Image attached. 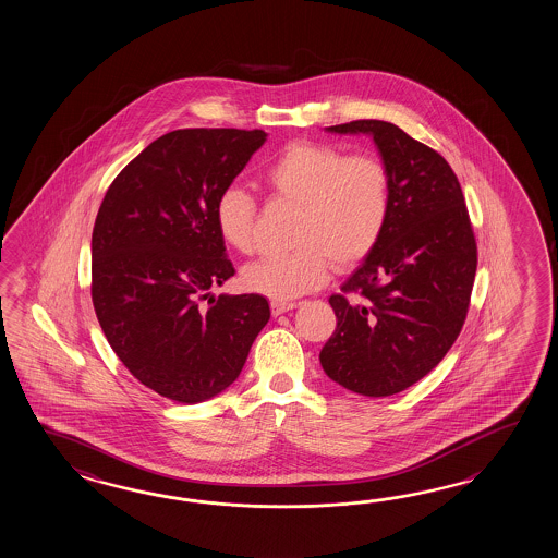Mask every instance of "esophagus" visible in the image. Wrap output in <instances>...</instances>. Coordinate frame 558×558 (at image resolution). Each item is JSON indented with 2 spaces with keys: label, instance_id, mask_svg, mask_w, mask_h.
Wrapping results in <instances>:
<instances>
[{
  "label": "esophagus",
  "instance_id": "34e87169",
  "mask_svg": "<svg viewBox=\"0 0 558 558\" xmlns=\"http://www.w3.org/2000/svg\"><path fill=\"white\" fill-rule=\"evenodd\" d=\"M296 303H283V301H274L271 303V313H274V317L277 315H283L287 311H291V308H295Z\"/></svg>",
  "mask_w": 558,
  "mask_h": 558
}]
</instances>
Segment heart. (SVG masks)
Segmentation results:
<instances>
[{"label":"heart","instance_id":"obj_1","mask_svg":"<svg viewBox=\"0 0 558 558\" xmlns=\"http://www.w3.org/2000/svg\"><path fill=\"white\" fill-rule=\"evenodd\" d=\"M275 197L301 205L291 253L251 263L243 287L274 301L319 289L331 265L347 271L379 245L392 207V178L375 154L347 155L329 143H289L265 169ZM257 202L241 185H227L215 202V226L229 247H255Z\"/></svg>","mask_w":558,"mask_h":558}]
</instances>
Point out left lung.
<instances>
[{"label":"left lung","instance_id":"left-lung-1","mask_svg":"<svg viewBox=\"0 0 558 558\" xmlns=\"http://www.w3.org/2000/svg\"><path fill=\"white\" fill-rule=\"evenodd\" d=\"M367 133L392 178L379 245L329 296L337 329L320 349L329 379L365 397H389L423 379L463 329L476 241L459 179L442 155L401 128L359 119L327 128ZM362 299L349 302L347 294Z\"/></svg>","mask_w":558,"mask_h":558}]
</instances>
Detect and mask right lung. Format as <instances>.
Masks as SVG:
<instances>
[{"mask_svg": "<svg viewBox=\"0 0 558 558\" xmlns=\"http://www.w3.org/2000/svg\"><path fill=\"white\" fill-rule=\"evenodd\" d=\"M265 140L262 130L169 131L113 179L97 211L95 315L131 375L171 401L226 391L271 317L257 293H209L235 275L215 202Z\"/></svg>", "mask_w": 558, "mask_h": 558, "instance_id": "right-lung-1", "label": "right lung"}]
</instances>
